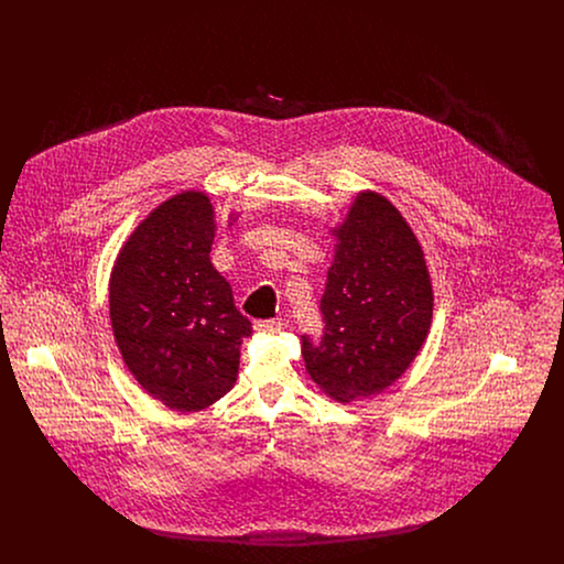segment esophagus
<instances>
[{
	"instance_id": "34e87169",
	"label": "esophagus",
	"mask_w": 564,
	"mask_h": 564,
	"mask_svg": "<svg viewBox=\"0 0 564 564\" xmlns=\"http://www.w3.org/2000/svg\"><path fill=\"white\" fill-rule=\"evenodd\" d=\"M283 327L281 319H262V322L253 323V329L260 332V334H274Z\"/></svg>"
}]
</instances>
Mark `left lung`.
<instances>
[{"label": "left lung", "mask_w": 564, "mask_h": 564, "mask_svg": "<svg viewBox=\"0 0 564 564\" xmlns=\"http://www.w3.org/2000/svg\"><path fill=\"white\" fill-rule=\"evenodd\" d=\"M334 237L322 340L304 334L302 357L323 393L349 403L380 393L414 361L430 332L433 290L421 245L384 196L361 192Z\"/></svg>", "instance_id": "left-lung-1"}]
</instances>
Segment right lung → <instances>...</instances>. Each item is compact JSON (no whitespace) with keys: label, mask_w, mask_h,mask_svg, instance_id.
Returning <instances> with one entry per match:
<instances>
[{"label":"right lung","mask_w":564,"mask_h":564,"mask_svg":"<svg viewBox=\"0 0 564 564\" xmlns=\"http://www.w3.org/2000/svg\"><path fill=\"white\" fill-rule=\"evenodd\" d=\"M214 217L205 192L175 194L134 228L109 279V319L124 364L154 400L182 414L235 387L251 334L209 260Z\"/></svg>","instance_id":"right-lung-1"}]
</instances>
